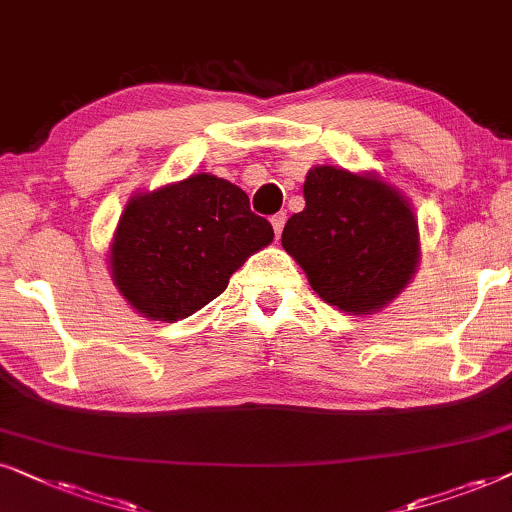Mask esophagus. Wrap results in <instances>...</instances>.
Wrapping results in <instances>:
<instances>
[{
	"instance_id": "1",
	"label": "esophagus",
	"mask_w": 512,
	"mask_h": 512,
	"mask_svg": "<svg viewBox=\"0 0 512 512\" xmlns=\"http://www.w3.org/2000/svg\"><path fill=\"white\" fill-rule=\"evenodd\" d=\"M271 227H274V234H276V238H281V234H283V227H285V213H276V215H271Z\"/></svg>"
}]
</instances>
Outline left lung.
I'll use <instances>...</instances> for the list:
<instances>
[{
  "label": "left lung",
  "instance_id": "8db88e82",
  "mask_svg": "<svg viewBox=\"0 0 512 512\" xmlns=\"http://www.w3.org/2000/svg\"><path fill=\"white\" fill-rule=\"evenodd\" d=\"M302 213L285 222L283 248L320 299L370 313L410 283L419 229L403 196L377 177L318 166L306 175Z\"/></svg>",
  "mask_w": 512,
  "mask_h": 512
}]
</instances>
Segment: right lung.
I'll list each match as a JSON object with an SVG mask.
<instances>
[{"label":"right lung","mask_w":512,"mask_h":512,"mask_svg":"<svg viewBox=\"0 0 512 512\" xmlns=\"http://www.w3.org/2000/svg\"><path fill=\"white\" fill-rule=\"evenodd\" d=\"M271 241L274 229L252 213L243 189L199 173L128 201L109 262L133 309L173 323L222 295L231 274Z\"/></svg>","instance_id":"add662e5"}]
</instances>
